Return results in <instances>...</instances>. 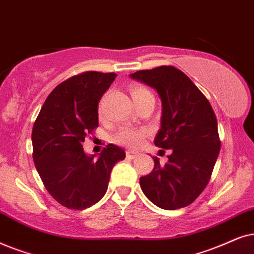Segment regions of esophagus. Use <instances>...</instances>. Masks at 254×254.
I'll list each match as a JSON object with an SVG mask.
<instances>
[{"mask_svg": "<svg viewBox=\"0 0 254 254\" xmlns=\"http://www.w3.org/2000/svg\"><path fill=\"white\" fill-rule=\"evenodd\" d=\"M139 153H138L137 151H132V150H127V157L129 159H134L136 157H138Z\"/></svg>", "mask_w": 254, "mask_h": 254, "instance_id": "obj_1", "label": "esophagus"}]
</instances>
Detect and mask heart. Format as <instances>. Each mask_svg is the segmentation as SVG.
<instances>
[{
    "instance_id": "b5f03b06",
    "label": "heart",
    "mask_w": 254,
    "mask_h": 254,
    "mask_svg": "<svg viewBox=\"0 0 254 254\" xmlns=\"http://www.w3.org/2000/svg\"><path fill=\"white\" fill-rule=\"evenodd\" d=\"M133 100L139 99V97L151 94L146 88L144 87H133L131 89ZM148 130L145 127H122L120 130L115 133L114 141L115 143L124 145L129 147H138L143 143L145 137L147 136Z\"/></svg>"
}]
</instances>
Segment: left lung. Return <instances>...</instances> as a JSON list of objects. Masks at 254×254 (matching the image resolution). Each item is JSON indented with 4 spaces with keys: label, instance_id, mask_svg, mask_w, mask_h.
Returning <instances> with one entry per match:
<instances>
[{
    "label": "left lung",
    "instance_id": "obj_1",
    "mask_svg": "<svg viewBox=\"0 0 254 254\" xmlns=\"http://www.w3.org/2000/svg\"><path fill=\"white\" fill-rule=\"evenodd\" d=\"M157 90L161 100V127L154 145L172 150L161 166L141 177V190L152 203L166 210L187 207L210 180L221 141L215 113L201 90L180 69L160 66L130 74Z\"/></svg>",
    "mask_w": 254,
    "mask_h": 254
}]
</instances>
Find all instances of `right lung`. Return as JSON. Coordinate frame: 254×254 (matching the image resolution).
Masks as SVG:
<instances>
[{
  "label": "right lung",
  "instance_id": "right-lung-1",
  "mask_svg": "<svg viewBox=\"0 0 254 254\" xmlns=\"http://www.w3.org/2000/svg\"><path fill=\"white\" fill-rule=\"evenodd\" d=\"M115 73L84 72L47 96L32 129L33 161L46 190L68 209L82 210L103 197L123 148L108 144L99 158L84 153L87 134L99 127V102Z\"/></svg>",
  "mask_w": 254,
  "mask_h": 254
}]
</instances>
